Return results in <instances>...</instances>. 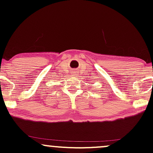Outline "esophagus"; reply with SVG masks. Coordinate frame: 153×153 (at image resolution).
<instances>
[{
  "label": "esophagus",
  "instance_id": "1",
  "mask_svg": "<svg viewBox=\"0 0 153 153\" xmlns=\"http://www.w3.org/2000/svg\"><path fill=\"white\" fill-rule=\"evenodd\" d=\"M73 74H76V73H77V71H75V70H74V71H73Z\"/></svg>",
  "mask_w": 153,
  "mask_h": 153
}]
</instances>
